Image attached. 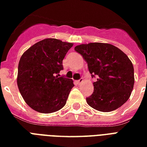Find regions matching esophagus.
Wrapping results in <instances>:
<instances>
[{
    "instance_id": "esophagus-1",
    "label": "esophagus",
    "mask_w": 147,
    "mask_h": 147,
    "mask_svg": "<svg viewBox=\"0 0 147 147\" xmlns=\"http://www.w3.org/2000/svg\"><path fill=\"white\" fill-rule=\"evenodd\" d=\"M76 83L78 85H80V84H81V83H82V82H83V79H79V80H77V81H76Z\"/></svg>"
}]
</instances>
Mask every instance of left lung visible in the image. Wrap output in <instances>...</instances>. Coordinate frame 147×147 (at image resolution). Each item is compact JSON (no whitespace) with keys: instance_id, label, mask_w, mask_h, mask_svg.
I'll return each mask as SVG.
<instances>
[{"instance_id":"8db88e82","label":"left lung","mask_w":147,"mask_h":147,"mask_svg":"<svg viewBox=\"0 0 147 147\" xmlns=\"http://www.w3.org/2000/svg\"><path fill=\"white\" fill-rule=\"evenodd\" d=\"M87 62L94 90L86 102L95 110L110 112L129 100L134 86V68L128 56L109 43H90L75 47Z\"/></svg>"}]
</instances>
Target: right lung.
I'll return each mask as SVG.
<instances>
[{
    "label": "right lung",
    "instance_id": "add662e5",
    "mask_svg": "<svg viewBox=\"0 0 147 147\" xmlns=\"http://www.w3.org/2000/svg\"><path fill=\"white\" fill-rule=\"evenodd\" d=\"M71 43L45 39L35 43L22 55L18 68L19 92L29 107L40 113L59 111L66 104L71 88V79L60 76L62 61Z\"/></svg>",
    "mask_w": 147,
    "mask_h": 147
}]
</instances>
